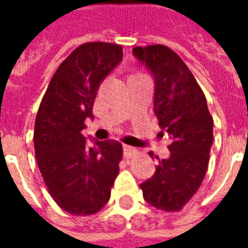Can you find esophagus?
<instances>
[{
  "label": "esophagus",
  "instance_id": "1",
  "mask_svg": "<svg viewBox=\"0 0 248 248\" xmlns=\"http://www.w3.org/2000/svg\"><path fill=\"white\" fill-rule=\"evenodd\" d=\"M138 154V150L135 147H131V146H124V155L126 159H131L133 156H135Z\"/></svg>",
  "mask_w": 248,
  "mask_h": 248
}]
</instances>
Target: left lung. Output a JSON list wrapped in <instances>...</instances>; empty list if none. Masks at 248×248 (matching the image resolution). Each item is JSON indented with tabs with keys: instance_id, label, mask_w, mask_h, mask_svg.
Returning <instances> with one entry per match:
<instances>
[{
	"instance_id": "1",
	"label": "left lung",
	"mask_w": 248,
	"mask_h": 248,
	"mask_svg": "<svg viewBox=\"0 0 248 248\" xmlns=\"http://www.w3.org/2000/svg\"><path fill=\"white\" fill-rule=\"evenodd\" d=\"M133 51L155 78L154 111L172 140L167 146L170 158L158 159L155 174L140 188L153 207L175 213L195 195L207 171L213 117L202 89L175 51L165 45L137 46Z\"/></svg>"
}]
</instances>
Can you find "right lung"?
<instances>
[{"instance_id":"add662e5","label":"right lung","mask_w":248,"mask_h":248,"mask_svg":"<svg viewBox=\"0 0 248 248\" xmlns=\"http://www.w3.org/2000/svg\"><path fill=\"white\" fill-rule=\"evenodd\" d=\"M124 57L122 46L86 42L71 51L54 73L34 124L37 163L49 194L77 217L98 213L108 202L124 149L118 140L86 145L82 130L93 118L99 83Z\"/></svg>"}]
</instances>
